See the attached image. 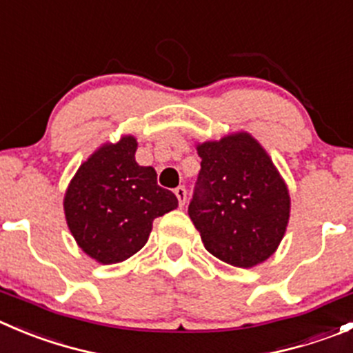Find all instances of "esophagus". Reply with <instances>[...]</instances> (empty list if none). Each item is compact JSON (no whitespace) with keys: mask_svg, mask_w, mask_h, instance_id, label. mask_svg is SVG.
Listing matches in <instances>:
<instances>
[{"mask_svg":"<svg viewBox=\"0 0 353 353\" xmlns=\"http://www.w3.org/2000/svg\"><path fill=\"white\" fill-rule=\"evenodd\" d=\"M174 196H176V199H179V204L180 206H183L187 201V189L185 187H176L174 189Z\"/></svg>","mask_w":353,"mask_h":353,"instance_id":"obj_1","label":"esophagus"}]
</instances>
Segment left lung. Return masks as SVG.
<instances>
[{"mask_svg": "<svg viewBox=\"0 0 353 353\" xmlns=\"http://www.w3.org/2000/svg\"><path fill=\"white\" fill-rule=\"evenodd\" d=\"M201 171L189 216L204 248L234 267L267 260L290 220V194L260 143L248 133L197 147Z\"/></svg>", "mask_w": 353, "mask_h": 353, "instance_id": "left-lung-1", "label": "left lung"}]
</instances>
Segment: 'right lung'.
Wrapping results in <instances>:
<instances>
[{
	"label": "right lung",
	"mask_w": 353,
	"mask_h": 353,
	"mask_svg": "<svg viewBox=\"0 0 353 353\" xmlns=\"http://www.w3.org/2000/svg\"><path fill=\"white\" fill-rule=\"evenodd\" d=\"M135 152L133 137L100 147L79 166L63 199L74 239L103 265L142 250L154 218L179 206L171 190L157 185L156 170L137 163Z\"/></svg>",
	"instance_id": "obj_1"
}]
</instances>
